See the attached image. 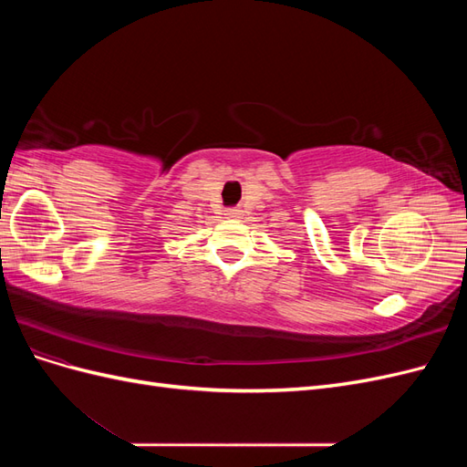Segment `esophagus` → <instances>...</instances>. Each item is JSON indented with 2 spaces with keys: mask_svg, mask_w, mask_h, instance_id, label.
Masks as SVG:
<instances>
[{
  "mask_svg": "<svg viewBox=\"0 0 467 467\" xmlns=\"http://www.w3.org/2000/svg\"><path fill=\"white\" fill-rule=\"evenodd\" d=\"M225 216H228V218H239V216H242V210H237V208H230V210H225Z\"/></svg>",
  "mask_w": 467,
  "mask_h": 467,
  "instance_id": "1",
  "label": "esophagus"
}]
</instances>
